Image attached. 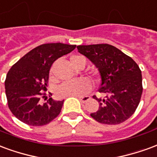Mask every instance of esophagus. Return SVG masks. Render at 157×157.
<instances>
[{
    "mask_svg": "<svg viewBox=\"0 0 157 157\" xmlns=\"http://www.w3.org/2000/svg\"><path fill=\"white\" fill-rule=\"evenodd\" d=\"M78 99H79V100L82 103H85L86 101H88V100L90 99V96H79V97H78Z\"/></svg>",
    "mask_w": 157,
    "mask_h": 157,
    "instance_id": "34e87169",
    "label": "esophagus"
}]
</instances>
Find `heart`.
<instances>
[{"instance_id":"1","label":"heart","mask_w":157,"mask_h":157,"mask_svg":"<svg viewBox=\"0 0 157 157\" xmlns=\"http://www.w3.org/2000/svg\"><path fill=\"white\" fill-rule=\"evenodd\" d=\"M71 64L74 67H78L80 63H84L85 59L81 56H73L70 59ZM93 76H95L96 73L94 72ZM92 88V83L87 78H80V79L65 82L57 88L56 94L59 98H66V97H78V96L84 95L89 92Z\"/></svg>"}]
</instances>
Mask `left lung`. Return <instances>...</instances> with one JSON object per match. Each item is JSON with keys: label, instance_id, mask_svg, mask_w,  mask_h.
<instances>
[{"label": "left lung", "instance_id": "1", "mask_svg": "<svg viewBox=\"0 0 157 157\" xmlns=\"http://www.w3.org/2000/svg\"><path fill=\"white\" fill-rule=\"evenodd\" d=\"M81 54L98 68L101 78L99 92L105 99L93 98L99 103V109L91 117L101 124H118L133 115L142 94V76L139 66L132 58L109 44L80 45Z\"/></svg>", "mask_w": 157, "mask_h": 157}]
</instances>
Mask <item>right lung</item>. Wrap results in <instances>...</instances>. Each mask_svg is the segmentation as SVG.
Segmentation results:
<instances>
[{
	"mask_svg": "<svg viewBox=\"0 0 157 157\" xmlns=\"http://www.w3.org/2000/svg\"><path fill=\"white\" fill-rule=\"evenodd\" d=\"M75 48L76 45L60 42L42 44L11 67L5 81L6 95L8 107L19 121L32 126H42L60 114L63 100L55 101L50 98L41 104L40 99L45 98L52 63Z\"/></svg>",
	"mask_w": 157,
	"mask_h": 157,
	"instance_id": "right-lung-1",
	"label": "right lung"
}]
</instances>
